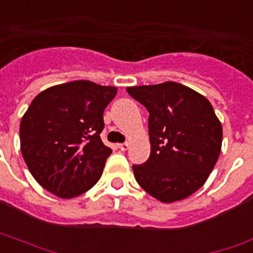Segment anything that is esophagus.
<instances>
[{"label":"esophagus","mask_w":253,"mask_h":253,"mask_svg":"<svg viewBox=\"0 0 253 253\" xmlns=\"http://www.w3.org/2000/svg\"><path fill=\"white\" fill-rule=\"evenodd\" d=\"M128 148H129L128 142H123V144H119V149H120V150H126Z\"/></svg>","instance_id":"obj_1"}]
</instances>
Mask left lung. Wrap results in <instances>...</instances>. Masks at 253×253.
<instances>
[{
    "mask_svg": "<svg viewBox=\"0 0 253 253\" xmlns=\"http://www.w3.org/2000/svg\"><path fill=\"white\" fill-rule=\"evenodd\" d=\"M126 92L149 112L150 156L133 165L138 185L165 203L195 193L222 148V125L210 101L175 82L128 87Z\"/></svg>",
    "mask_w": 253,
    "mask_h": 253,
    "instance_id": "8db88e82",
    "label": "left lung"
}]
</instances>
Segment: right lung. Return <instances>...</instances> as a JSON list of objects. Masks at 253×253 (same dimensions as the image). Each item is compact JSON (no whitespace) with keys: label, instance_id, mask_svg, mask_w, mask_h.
Segmentation results:
<instances>
[{"label":"right lung","instance_id":"obj_1","mask_svg":"<svg viewBox=\"0 0 253 253\" xmlns=\"http://www.w3.org/2000/svg\"><path fill=\"white\" fill-rule=\"evenodd\" d=\"M116 87L75 80L47 88L19 126L21 152L39 185L59 198L78 197L100 179L112 149L103 144L105 107Z\"/></svg>","mask_w":253,"mask_h":253}]
</instances>
